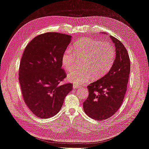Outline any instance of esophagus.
I'll return each mask as SVG.
<instances>
[{
	"label": "esophagus",
	"mask_w": 149,
	"mask_h": 149,
	"mask_svg": "<svg viewBox=\"0 0 149 149\" xmlns=\"http://www.w3.org/2000/svg\"><path fill=\"white\" fill-rule=\"evenodd\" d=\"M73 89H78V88H80V86H79L76 85V84H73Z\"/></svg>",
	"instance_id": "esophagus-1"
}]
</instances>
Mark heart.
Masks as SVG:
<instances>
[{
	"mask_svg": "<svg viewBox=\"0 0 149 149\" xmlns=\"http://www.w3.org/2000/svg\"><path fill=\"white\" fill-rule=\"evenodd\" d=\"M73 51L68 48L61 56V64L67 71L73 70L76 58L82 60V68L72 71L68 74L69 81L74 84H83L93 77L98 78L105 74L113 65L115 49L109 43L91 38H82L74 43ZM76 56H75V55Z\"/></svg>",
	"mask_w": 149,
	"mask_h": 149,
	"instance_id": "1",
	"label": "heart"
}]
</instances>
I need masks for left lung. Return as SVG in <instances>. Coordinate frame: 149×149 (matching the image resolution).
<instances>
[{"label": "left lung", "mask_w": 149, "mask_h": 149, "mask_svg": "<svg viewBox=\"0 0 149 149\" xmlns=\"http://www.w3.org/2000/svg\"><path fill=\"white\" fill-rule=\"evenodd\" d=\"M109 37L116 47L114 63L107 74L88 86L89 96L83 102L85 113L97 120L111 118L120 108L127 91L130 70L127 49L118 39Z\"/></svg>", "instance_id": "1"}]
</instances>
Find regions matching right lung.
Masks as SVG:
<instances>
[{
	"instance_id": "1",
	"label": "right lung",
	"mask_w": 149,
	"mask_h": 149,
	"mask_svg": "<svg viewBox=\"0 0 149 149\" xmlns=\"http://www.w3.org/2000/svg\"><path fill=\"white\" fill-rule=\"evenodd\" d=\"M71 41V35L47 32L37 36L25 48L19 79L26 105L38 118L55 116L73 89L71 83L59 84L66 77L61 56Z\"/></svg>"
}]
</instances>
